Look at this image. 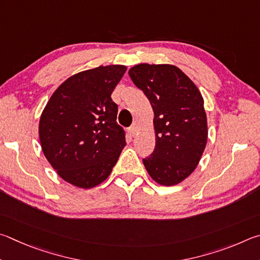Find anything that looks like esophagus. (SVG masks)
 <instances>
[{
  "label": "esophagus",
  "mask_w": 260,
  "mask_h": 260,
  "mask_svg": "<svg viewBox=\"0 0 260 260\" xmlns=\"http://www.w3.org/2000/svg\"><path fill=\"white\" fill-rule=\"evenodd\" d=\"M137 131H138V125L137 123H135V124L131 125L129 129H127V133L131 136V137H135L136 135H137Z\"/></svg>",
  "instance_id": "1"
}]
</instances>
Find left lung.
<instances>
[{
	"mask_svg": "<svg viewBox=\"0 0 260 260\" xmlns=\"http://www.w3.org/2000/svg\"><path fill=\"white\" fill-rule=\"evenodd\" d=\"M129 75L154 112L155 149L144 166L157 184H179L197 169L207 146L202 94L183 71L169 63H138Z\"/></svg>",
	"mask_w": 260,
	"mask_h": 260,
	"instance_id": "obj_1",
	"label": "left lung"
}]
</instances>
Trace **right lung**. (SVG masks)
Wrapping results in <instances>:
<instances>
[{"instance_id":"obj_1","label":"right lung","mask_w":260,"mask_h":260,"mask_svg":"<svg viewBox=\"0 0 260 260\" xmlns=\"http://www.w3.org/2000/svg\"><path fill=\"white\" fill-rule=\"evenodd\" d=\"M125 71L108 65L76 73L58 86L41 114L42 152L73 186L89 189L102 184L126 145L111 98Z\"/></svg>"}]
</instances>
